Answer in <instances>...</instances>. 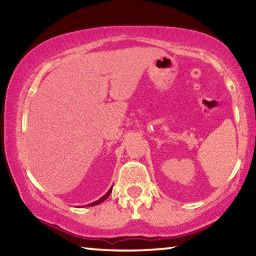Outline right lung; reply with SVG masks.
Returning a JSON list of instances; mask_svg holds the SVG:
<instances>
[{
    "instance_id": "add662e5",
    "label": "right lung",
    "mask_w": 256,
    "mask_h": 256,
    "mask_svg": "<svg viewBox=\"0 0 256 256\" xmlns=\"http://www.w3.org/2000/svg\"><path fill=\"white\" fill-rule=\"evenodd\" d=\"M112 188H110V190H108V192L105 194V196H102L100 198H99V200H97V201H94V202H92V203H90V204H88V206H97V204H99V203H102V201H105L106 200V198H108V196H110V192H112Z\"/></svg>"
}]
</instances>
